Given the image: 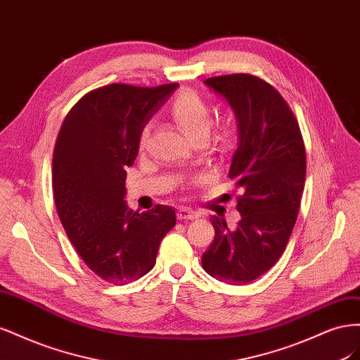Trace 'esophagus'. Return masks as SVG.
Listing matches in <instances>:
<instances>
[{
	"label": "esophagus",
	"mask_w": 360,
	"mask_h": 360,
	"mask_svg": "<svg viewBox=\"0 0 360 360\" xmlns=\"http://www.w3.org/2000/svg\"><path fill=\"white\" fill-rule=\"evenodd\" d=\"M200 214L197 212H193L191 209H188V207H180V209L177 210V219L180 221H184V219H197Z\"/></svg>",
	"instance_id": "esophagus-1"
}]
</instances>
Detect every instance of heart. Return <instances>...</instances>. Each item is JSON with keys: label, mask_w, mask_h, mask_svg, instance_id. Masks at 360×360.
<instances>
[{"label": "heart", "mask_w": 360, "mask_h": 360, "mask_svg": "<svg viewBox=\"0 0 360 360\" xmlns=\"http://www.w3.org/2000/svg\"><path fill=\"white\" fill-rule=\"evenodd\" d=\"M168 114L172 118V122L177 124L181 132L189 139H205L210 132V126L213 122L210 106L202 97L193 90L184 89L180 90L168 106ZM150 135V126L147 124L139 134V146L144 147ZM230 138V130L226 127H221L217 132V141L221 144H225Z\"/></svg>", "instance_id": "b5f03b06"}]
</instances>
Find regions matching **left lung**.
<instances>
[{
	"mask_svg": "<svg viewBox=\"0 0 360 360\" xmlns=\"http://www.w3.org/2000/svg\"><path fill=\"white\" fill-rule=\"evenodd\" d=\"M204 82L234 111L238 143L228 177L243 193L237 197L242 219L234 230L212 216L214 240L201 263L225 284L245 285L285 250L304 188L307 153L297 120L275 86L248 73Z\"/></svg>",
	"mask_w": 360,
	"mask_h": 360,
	"instance_id": "left-lung-1",
	"label": "left lung"
}]
</instances>
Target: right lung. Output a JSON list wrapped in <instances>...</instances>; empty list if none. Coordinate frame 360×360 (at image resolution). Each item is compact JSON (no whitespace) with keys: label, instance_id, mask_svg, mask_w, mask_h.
Listing matches in <instances>:
<instances>
[{"label":"right lung","instance_id":"right-lung-1","mask_svg":"<svg viewBox=\"0 0 360 360\" xmlns=\"http://www.w3.org/2000/svg\"><path fill=\"white\" fill-rule=\"evenodd\" d=\"M177 84H111L86 93L64 118L52 158L60 221L76 252L115 285L153 269L162 238L176 225L172 207H127L126 167L135 162L139 134Z\"/></svg>","mask_w":360,"mask_h":360}]
</instances>
